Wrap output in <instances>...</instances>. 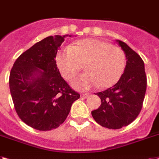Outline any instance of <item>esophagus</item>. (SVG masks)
I'll list each match as a JSON object with an SVG mask.
<instances>
[{"mask_svg": "<svg viewBox=\"0 0 159 159\" xmlns=\"http://www.w3.org/2000/svg\"><path fill=\"white\" fill-rule=\"evenodd\" d=\"M90 95V94H88V93H85V94H82V98H83V99H86V98H87Z\"/></svg>", "mask_w": 159, "mask_h": 159, "instance_id": "1", "label": "esophagus"}]
</instances>
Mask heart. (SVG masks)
Instances as JSON below:
<instances>
[{
	"label": "heart",
	"mask_w": 159,
	"mask_h": 159,
	"mask_svg": "<svg viewBox=\"0 0 159 159\" xmlns=\"http://www.w3.org/2000/svg\"><path fill=\"white\" fill-rule=\"evenodd\" d=\"M56 62L61 74L68 81L77 77L85 66L87 73L74 80L73 86L86 91L98 86L109 88L117 83L126 68V56L122 48L109 42L83 39L73 47L59 50Z\"/></svg>",
	"instance_id": "1"
}]
</instances>
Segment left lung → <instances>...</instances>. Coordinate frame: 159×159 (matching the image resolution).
<instances>
[{
	"label": "left lung",
	"mask_w": 159,
	"mask_h": 159,
	"mask_svg": "<svg viewBox=\"0 0 159 159\" xmlns=\"http://www.w3.org/2000/svg\"><path fill=\"white\" fill-rule=\"evenodd\" d=\"M117 42L126 56L124 73L114 86L96 93L101 104L91 111L95 122L109 129L122 128L137 117L142 109L147 86L143 59L125 42Z\"/></svg>",
	"instance_id": "8db88e82"
}]
</instances>
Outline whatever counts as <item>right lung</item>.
I'll return each mask as SVG.
<instances>
[{"mask_svg":"<svg viewBox=\"0 0 159 159\" xmlns=\"http://www.w3.org/2000/svg\"><path fill=\"white\" fill-rule=\"evenodd\" d=\"M64 37L50 36L38 42L19 55L10 71L9 84L15 111L36 130L59 127L80 98L61 77L56 64Z\"/></svg>","mask_w":159,"mask_h":159,"instance_id":"1","label":"right lung"}]
</instances>
